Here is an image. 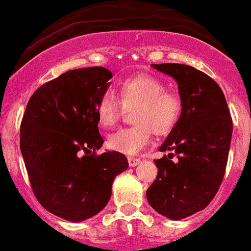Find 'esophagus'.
Returning a JSON list of instances; mask_svg holds the SVG:
<instances>
[{
  "mask_svg": "<svg viewBox=\"0 0 251 251\" xmlns=\"http://www.w3.org/2000/svg\"><path fill=\"white\" fill-rule=\"evenodd\" d=\"M140 162H141L140 158L128 157V164H129V166H132V168H134V166H137V165L140 164Z\"/></svg>",
  "mask_w": 251,
  "mask_h": 251,
  "instance_id": "obj_1",
  "label": "esophagus"
}]
</instances>
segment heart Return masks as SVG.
<instances>
[{
	"label": "heart",
	"instance_id": "obj_1",
	"mask_svg": "<svg viewBox=\"0 0 251 251\" xmlns=\"http://www.w3.org/2000/svg\"><path fill=\"white\" fill-rule=\"evenodd\" d=\"M119 100L110 91L100 96L96 111L100 123L111 127L121 117L122 109L134 108L133 127H123L110 133L106 145L110 150L124 155H136L151 141L152 130L156 134L169 133L181 114L180 95L169 91L166 83L149 75L129 77L119 86Z\"/></svg>",
	"mask_w": 251,
	"mask_h": 251
}]
</instances>
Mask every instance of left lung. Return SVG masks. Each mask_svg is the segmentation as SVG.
Here are the masks:
<instances>
[{
	"mask_svg": "<svg viewBox=\"0 0 251 251\" xmlns=\"http://www.w3.org/2000/svg\"><path fill=\"white\" fill-rule=\"evenodd\" d=\"M177 83L181 114L156 160L157 177L147 201L160 215L181 220L202 211L224 179L232 137V119L221 87L208 75L187 64H152ZM178 158L172 161V157Z\"/></svg>",
	"mask_w": 251,
	"mask_h": 251,
	"instance_id": "obj_1",
	"label": "left lung"
}]
</instances>
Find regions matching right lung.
<instances>
[{"label":"right lung","mask_w":251,"mask_h":251,"mask_svg":"<svg viewBox=\"0 0 251 251\" xmlns=\"http://www.w3.org/2000/svg\"><path fill=\"white\" fill-rule=\"evenodd\" d=\"M111 77L104 67L64 72L36 90L23 117L20 150L34 194L67 221L98 215L108 204L115 176L128 168L121 152L95 155L104 143L96 105Z\"/></svg>","instance_id":"right-lung-1"}]
</instances>
